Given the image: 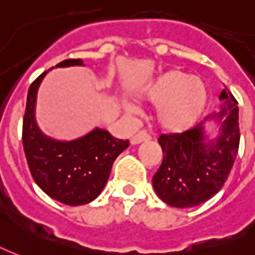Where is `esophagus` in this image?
I'll list each match as a JSON object with an SVG mask.
<instances>
[{
  "instance_id": "esophagus-1",
  "label": "esophagus",
  "mask_w": 255,
  "mask_h": 255,
  "mask_svg": "<svg viewBox=\"0 0 255 255\" xmlns=\"http://www.w3.org/2000/svg\"><path fill=\"white\" fill-rule=\"evenodd\" d=\"M151 136H150V133L146 132V131H139L137 133H135L132 137H131V143L132 144H139V143L146 142V140H150Z\"/></svg>"
}]
</instances>
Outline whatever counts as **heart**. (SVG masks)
<instances>
[{
  "label": "heart",
  "instance_id": "heart-1",
  "mask_svg": "<svg viewBox=\"0 0 255 255\" xmlns=\"http://www.w3.org/2000/svg\"><path fill=\"white\" fill-rule=\"evenodd\" d=\"M142 99L158 105L156 120L163 129L180 133L193 127L204 113L208 89L200 77L174 69L148 85Z\"/></svg>",
  "mask_w": 255,
  "mask_h": 255
}]
</instances>
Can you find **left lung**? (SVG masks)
<instances>
[{
  "instance_id": "8db88e82",
  "label": "left lung",
  "mask_w": 255,
  "mask_h": 255,
  "mask_svg": "<svg viewBox=\"0 0 255 255\" xmlns=\"http://www.w3.org/2000/svg\"><path fill=\"white\" fill-rule=\"evenodd\" d=\"M223 105L211 119L220 123L216 140H205L200 123L182 133L161 135L163 159L152 177L156 195L175 208H189L209 200L222 189L239 148L238 101L230 90L220 93Z\"/></svg>"
}]
</instances>
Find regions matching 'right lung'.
Instances as JSON below:
<instances>
[{
	"label": "right lung",
	"instance_id": "obj_1",
	"mask_svg": "<svg viewBox=\"0 0 255 255\" xmlns=\"http://www.w3.org/2000/svg\"><path fill=\"white\" fill-rule=\"evenodd\" d=\"M81 65V59H66L56 67ZM46 74L47 71L41 73L28 90L22 119V146L28 166L35 182L50 197L66 205L88 204L101 193L113 162L129 142L99 128L71 142L47 137L35 122L37 88Z\"/></svg>",
	"mask_w": 255,
	"mask_h": 255
}]
</instances>
